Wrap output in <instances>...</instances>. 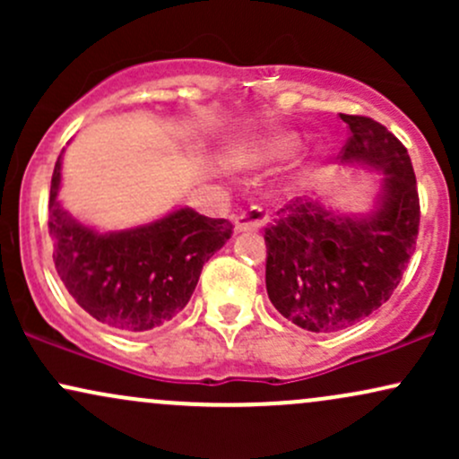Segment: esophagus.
<instances>
[{
	"mask_svg": "<svg viewBox=\"0 0 459 459\" xmlns=\"http://www.w3.org/2000/svg\"><path fill=\"white\" fill-rule=\"evenodd\" d=\"M265 222H267V213L255 204V207H250L247 212L237 215L235 230L237 233H246V230H259Z\"/></svg>",
	"mask_w": 459,
	"mask_h": 459,
	"instance_id": "1",
	"label": "esophagus"
}]
</instances>
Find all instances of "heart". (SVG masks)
I'll list each match as a JSON object with an SVG mask.
<instances>
[{"mask_svg":"<svg viewBox=\"0 0 459 459\" xmlns=\"http://www.w3.org/2000/svg\"><path fill=\"white\" fill-rule=\"evenodd\" d=\"M302 140L296 134H276L263 138L247 149V160L255 163H284L299 152Z\"/></svg>","mask_w":459,"mask_h":459,"instance_id":"obj_1","label":"heart"}]
</instances>
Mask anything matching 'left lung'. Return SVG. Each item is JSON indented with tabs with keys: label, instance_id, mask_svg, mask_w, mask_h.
Listing matches in <instances>:
<instances>
[{
	"label": "left lung",
	"instance_id": "1",
	"mask_svg": "<svg viewBox=\"0 0 459 459\" xmlns=\"http://www.w3.org/2000/svg\"><path fill=\"white\" fill-rule=\"evenodd\" d=\"M350 138L341 160L382 172L377 204L345 215L296 198L265 229V287L282 317L310 332H339L393 296L414 255L419 192L408 151L384 125L341 114Z\"/></svg>",
	"mask_w": 459,
	"mask_h": 459
}]
</instances>
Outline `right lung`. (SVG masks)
<instances>
[{"instance_id": "obj_1", "label": "right lung", "mask_w": 459, "mask_h": 459, "mask_svg": "<svg viewBox=\"0 0 459 459\" xmlns=\"http://www.w3.org/2000/svg\"><path fill=\"white\" fill-rule=\"evenodd\" d=\"M60 170L62 155L51 177L49 235L57 276L73 299L99 324L129 334L177 317L233 224L183 207L151 224L99 233L60 204Z\"/></svg>"}]
</instances>
